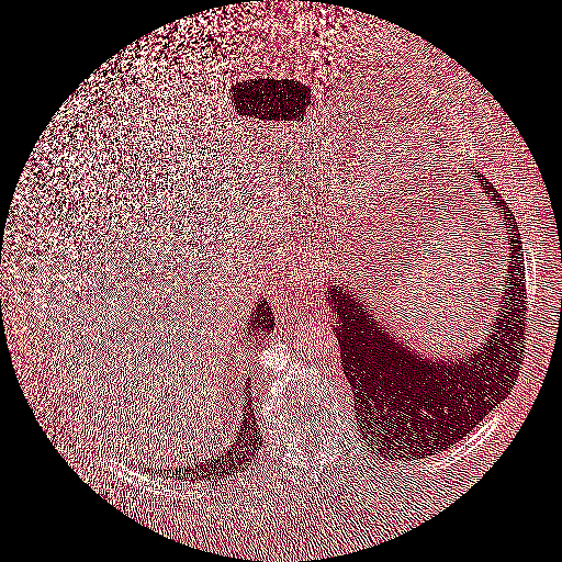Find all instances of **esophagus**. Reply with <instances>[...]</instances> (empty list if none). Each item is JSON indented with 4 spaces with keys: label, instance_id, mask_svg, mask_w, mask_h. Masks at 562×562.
<instances>
[{
    "label": "esophagus",
    "instance_id": "esophagus-1",
    "mask_svg": "<svg viewBox=\"0 0 562 562\" xmlns=\"http://www.w3.org/2000/svg\"><path fill=\"white\" fill-rule=\"evenodd\" d=\"M315 261L313 259H303V263L296 268V272L292 273V284L294 286H306L308 284V280L313 278V273H315Z\"/></svg>",
    "mask_w": 562,
    "mask_h": 562
}]
</instances>
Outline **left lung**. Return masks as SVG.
Returning <instances> with one entry per match:
<instances>
[{"label":"left lung","mask_w":562,"mask_h":562,"mask_svg":"<svg viewBox=\"0 0 562 562\" xmlns=\"http://www.w3.org/2000/svg\"><path fill=\"white\" fill-rule=\"evenodd\" d=\"M494 207L509 228L510 261L505 272L501 315L493 334L477 352L460 358H430L414 352L408 341L379 327L373 308L360 305L348 286L327 289V301L338 313L334 334L340 344L341 369L357 400V423L364 439L379 447H395L414 458L441 453L463 439L509 395L521 371L526 294L524 249L517 222L488 181Z\"/></svg>","instance_id":"1"}]
</instances>
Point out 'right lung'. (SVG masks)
<instances>
[{"mask_svg": "<svg viewBox=\"0 0 562 562\" xmlns=\"http://www.w3.org/2000/svg\"><path fill=\"white\" fill-rule=\"evenodd\" d=\"M273 331L272 308L261 299L257 303L251 319L247 324V336L256 338L268 336ZM245 414H243V425L238 428L237 439L231 442L228 447H221L212 456H186L179 463H169L167 468H160V474L179 477V480H221V477L235 476L238 472L247 470V465L256 458L257 451L261 449L263 439L259 432V426L254 416V408L249 400V385H245Z\"/></svg>", "mask_w": 562, "mask_h": 562, "instance_id": "obj_1", "label": "right lung"}]
</instances>
